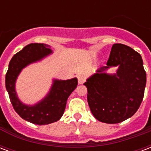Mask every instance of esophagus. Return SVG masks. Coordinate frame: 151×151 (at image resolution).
I'll return each mask as SVG.
<instances>
[{"label": "esophagus", "instance_id": "34e87169", "mask_svg": "<svg viewBox=\"0 0 151 151\" xmlns=\"http://www.w3.org/2000/svg\"><path fill=\"white\" fill-rule=\"evenodd\" d=\"M78 80L79 84H83L86 81V77L84 75H78Z\"/></svg>", "mask_w": 151, "mask_h": 151}]
</instances>
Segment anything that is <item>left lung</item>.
Wrapping results in <instances>:
<instances>
[{
  "label": "left lung",
  "instance_id": "left-lung-1",
  "mask_svg": "<svg viewBox=\"0 0 151 151\" xmlns=\"http://www.w3.org/2000/svg\"><path fill=\"white\" fill-rule=\"evenodd\" d=\"M119 66L116 75L102 72ZM146 73L142 56L132 47L115 43L111 47L107 66L87 79V102L94 116L108 124L122 122L133 116L144 97Z\"/></svg>",
  "mask_w": 151,
  "mask_h": 151
}]
</instances>
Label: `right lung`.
Segmentation results:
<instances>
[{
    "label": "right lung",
    "instance_id": "add662e5",
    "mask_svg": "<svg viewBox=\"0 0 151 151\" xmlns=\"http://www.w3.org/2000/svg\"><path fill=\"white\" fill-rule=\"evenodd\" d=\"M50 52L51 49L47 44L30 43L13 56L5 74V86L15 111L22 119L39 125L48 124L60 120L65 109L67 99L78 85L77 78L67 81L56 80L49 95L38 104L29 107L18 100L14 86L22 69Z\"/></svg>",
    "mask_w": 151,
    "mask_h": 151
}]
</instances>
